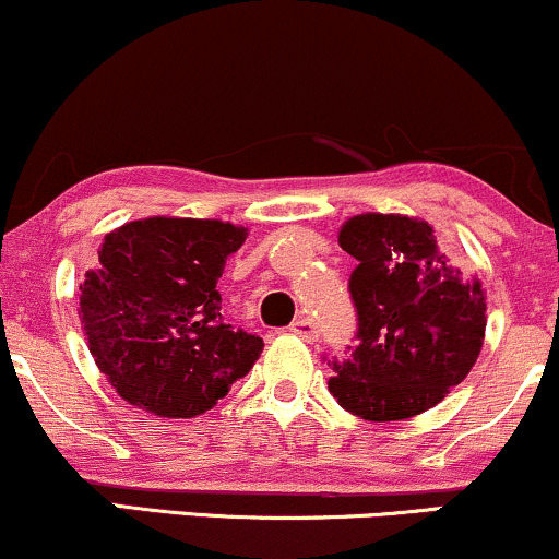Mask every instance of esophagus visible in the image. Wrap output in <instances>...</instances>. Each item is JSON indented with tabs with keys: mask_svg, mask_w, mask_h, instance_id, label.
Wrapping results in <instances>:
<instances>
[{
	"mask_svg": "<svg viewBox=\"0 0 559 559\" xmlns=\"http://www.w3.org/2000/svg\"><path fill=\"white\" fill-rule=\"evenodd\" d=\"M292 333H297V336L305 338V342H318V338H320L318 325L312 323L310 318H297V320H294Z\"/></svg>",
	"mask_w": 559,
	"mask_h": 559,
	"instance_id": "esophagus-1",
	"label": "esophagus"
}]
</instances>
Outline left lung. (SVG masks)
Listing matches in <instances>:
<instances>
[{"label": "left lung", "instance_id": "obj_1", "mask_svg": "<svg viewBox=\"0 0 559 559\" xmlns=\"http://www.w3.org/2000/svg\"><path fill=\"white\" fill-rule=\"evenodd\" d=\"M338 243L357 260L349 275L357 344L333 357L331 394L362 420L426 413L478 360L486 299L478 281L449 267L428 223L404 215H357Z\"/></svg>", "mask_w": 559, "mask_h": 559}]
</instances>
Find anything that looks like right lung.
<instances>
[{"mask_svg":"<svg viewBox=\"0 0 559 559\" xmlns=\"http://www.w3.org/2000/svg\"><path fill=\"white\" fill-rule=\"evenodd\" d=\"M243 239V228L194 217H146L105 236L79 316L94 362L128 404L194 418L252 370L265 344L223 323L215 288Z\"/></svg>","mask_w":559,"mask_h":559,"instance_id":"right-lung-1","label":"right lung"}]
</instances>
